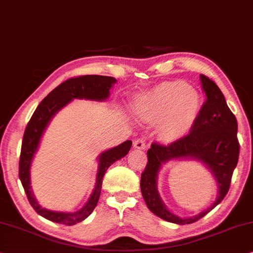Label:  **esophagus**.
<instances>
[{
    "mask_svg": "<svg viewBox=\"0 0 253 253\" xmlns=\"http://www.w3.org/2000/svg\"><path fill=\"white\" fill-rule=\"evenodd\" d=\"M133 147L135 149H145L146 141L142 138H138L133 141Z\"/></svg>",
    "mask_w": 253,
    "mask_h": 253,
    "instance_id": "34e87169",
    "label": "esophagus"
}]
</instances>
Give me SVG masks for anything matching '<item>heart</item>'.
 <instances>
[{
  "label": "heart",
  "mask_w": 253,
  "mask_h": 253,
  "mask_svg": "<svg viewBox=\"0 0 253 253\" xmlns=\"http://www.w3.org/2000/svg\"><path fill=\"white\" fill-rule=\"evenodd\" d=\"M133 109L148 122L160 121V137L172 141L192 129L200 111V97L184 82H163L138 96Z\"/></svg>",
  "instance_id": "1"
}]
</instances>
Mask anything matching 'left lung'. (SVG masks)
<instances>
[{
	"label": "left lung",
	"instance_id": "left-lung-1",
	"mask_svg": "<svg viewBox=\"0 0 253 253\" xmlns=\"http://www.w3.org/2000/svg\"><path fill=\"white\" fill-rule=\"evenodd\" d=\"M200 78L207 100L190 132L169 145L153 142L147 151L148 162L140 179L141 194L149 210L163 220L178 225L193 224L224 200L239 161L240 144L235 115L227 106L217 84L206 75ZM178 158L196 159L203 163L215 175L218 185V196L212 206L190 218H180L170 212L157 192V177L160 168L164 163Z\"/></svg>",
	"mask_w": 253,
	"mask_h": 253
}]
</instances>
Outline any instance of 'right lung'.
Returning <instances> with one entry per match:
<instances>
[{
  "mask_svg": "<svg viewBox=\"0 0 253 253\" xmlns=\"http://www.w3.org/2000/svg\"><path fill=\"white\" fill-rule=\"evenodd\" d=\"M114 83H116V80L114 78L101 75H83L79 76V78L69 79L67 81L59 84L56 89L51 91L44 99L40 102L34 114L29 120L24 133L23 144H21L19 179L33 209L47 220L72 226L83 221L84 219L89 217L93 209L97 207L101 192L102 178H104L106 171L113 163L126 156L129 153L131 146H132V141L126 140L121 145L116 146V147L100 154L99 157H98L99 163H98L96 185H94L93 192L90 195V199L87 200L86 204L81 210L76 212L51 211L42 208L38 203V201L35 200L31 187V166L47 124L50 123V121L61 108H64L73 99H87L97 101L106 100L109 97V90H111Z\"/></svg>",
  "mask_w": 253,
  "mask_h": 253,
  "instance_id": "1",
  "label": "right lung"
}]
</instances>
